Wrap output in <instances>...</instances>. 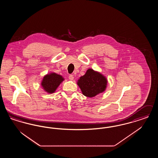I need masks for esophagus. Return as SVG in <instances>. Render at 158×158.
<instances>
[{"mask_svg":"<svg viewBox=\"0 0 158 158\" xmlns=\"http://www.w3.org/2000/svg\"><path fill=\"white\" fill-rule=\"evenodd\" d=\"M69 79L70 80L72 81V80H73L74 77H73V76L72 75H70L69 76Z\"/></svg>","mask_w":158,"mask_h":158,"instance_id":"1","label":"esophagus"}]
</instances>
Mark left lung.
I'll list each match as a JSON object with an SVG mask.
<instances>
[{
  "label": "left lung",
  "instance_id": "obj_1",
  "mask_svg": "<svg viewBox=\"0 0 158 158\" xmlns=\"http://www.w3.org/2000/svg\"><path fill=\"white\" fill-rule=\"evenodd\" d=\"M107 80L105 77L92 69H89L77 82L83 95L90 98L104 92Z\"/></svg>",
  "mask_w": 158,
  "mask_h": 158
}]
</instances>
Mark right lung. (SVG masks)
I'll return each instance as SVG.
<instances>
[{
  "instance_id": "right-lung-1",
  "label": "right lung",
  "mask_w": 158,
  "mask_h": 158,
  "mask_svg": "<svg viewBox=\"0 0 158 158\" xmlns=\"http://www.w3.org/2000/svg\"><path fill=\"white\" fill-rule=\"evenodd\" d=\"M64 80L61 76L55 73L45 75L41 83V86L48 93H53Z\"/></svg>"
}]
</instances>
